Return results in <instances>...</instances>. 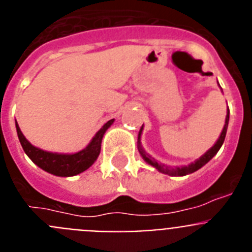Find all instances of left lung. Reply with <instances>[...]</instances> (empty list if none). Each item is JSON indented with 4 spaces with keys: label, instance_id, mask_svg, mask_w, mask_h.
I'll list each match as a JSON object with an SVG mask.
<instances>
[{
    "label": "left lung",
    "instance_id": "left-lung-1",
    "mask_svg": "<svg viewBox=\"0 0 252 252\" xmlns=\"http://www.w3.org/2000/svg\"><path fill=\"white\" fill-rule=\"evenodd\" d=\"M228 120H230V111H227V116H226V121H224L223 130H222L221 135H220V137H218L217 142H216L215 145L209 149V150L207 151L204 155H202L199 159H197L194 162H192V164H189L188 166H180V168H179V166H177V168H171V166H166V165H164V164H160V162H158L157 160L154 159V158H151L150 155H149V154L146 153L144 149H142L141 144H140V139H141V132H142V128H144V125H142V127L140 128L139 140H137V149H139V153L141 154L142 159L145 160L148 164H150L151 166H154L155 169H158L160 173H164V174L171 175V177H183V175L192 174V173L197 171L198 169H201L202 166L206 165L207 162L212 159L216 154L218 153V150L221 149L222 144H223V141H224V137H226L227 127H228Z\"/></svg>",
    "mask_w": 252,
    "mask_h": 252
}]
</instances>
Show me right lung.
Returning a JSON list of instances; mask_svg holds the SVG:
<instances>
[{
	"mask_svg": "<svg viewBox=\"0 0 252 252\" xmlns=\"http://www.w3.org/2000/svg\"><path fill=\"white\" fill-rule=\"evenodd\" d=\"M113 121L115 120H110L108 122H106L101 127V130L93 136L87 148L75 154H59L41 150L36 146L31 145L26 140L24 133L20 130L17 122L16 131L22 149L34 164L57 177H73V175H77L82 171L87 170L97 160L99 153H101V144L104 132L113 124Z\"/></svg>",
	"mask_w": 252,
	"mask_h": 252,
	"instance_id": "obj_1",
	"label": "right lung"
}]
</instances>
